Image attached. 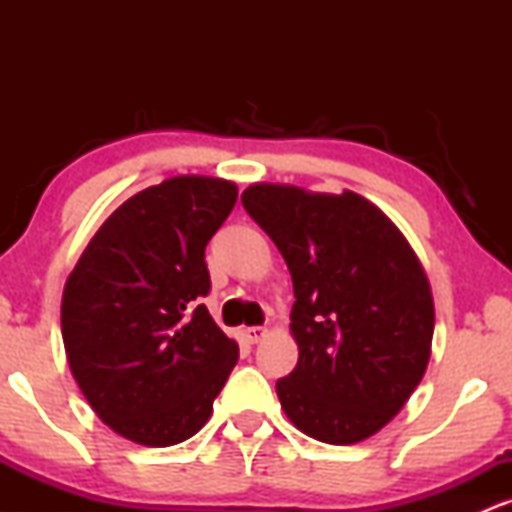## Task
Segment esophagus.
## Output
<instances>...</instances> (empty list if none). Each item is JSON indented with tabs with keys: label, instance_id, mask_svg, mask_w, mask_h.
<instances>
[{
	"label": "esophagus",
	"instance_id": "obj_1",
	"mask_svg": "<svg viewBox=\"0 0 512 512\" xmlns=\"http://www.w3.org/2000/svg\"><path fill=\"white\" fill-rule=\"evenodd\" d=\"M245 337H248L250 344H257L267 337V330H264V327H248V330H245Z\"/></svg>",
	"mask_w": 512,
	"mask_h": 512
}]
</instances>
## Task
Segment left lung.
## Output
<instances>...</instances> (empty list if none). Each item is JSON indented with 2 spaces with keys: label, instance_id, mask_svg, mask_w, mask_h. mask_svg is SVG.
Here are the masks:
<instances>
[{
  "label": "left lung",
  "instance_id": "left-lung-1",
  "mask_svg": "<svg viewBox=\"0 0 512 512\" xmlns=\"http://www.w3.org/2000/svg\"><path fill=\"white\" fill-rule=\"evenodd\" d=\"M243 207L274 240L293 281V373L276 383L305 436L361 443L390 424L431 358L433 293L404 233L383 209L344 190L255 182Z\"/></svg>",
  "mask_w": 512,
  "mask_h": 512
}]
</instances>
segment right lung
I'll use <instances>...</instances> for the list:
<instances>
[{
  "instance_id": "right-lung-1",
  "label": "right lung",
  "mask_w": 512,
  "mask_h": 512,
  "mask_svg": "<svg viewBox=\"0 0 512 512\" xmlns=\"http://www.w3.org/2000/svg\"><path fill=\"white\" fill-rule=\"evenodd\" d=\"M236 182L175 175L122 202L81 252L62 293L76 385L117 436L168 448L209 421L238 363L199 296L204 248L236 207Z\"/></svg>"
}]
</instances>
